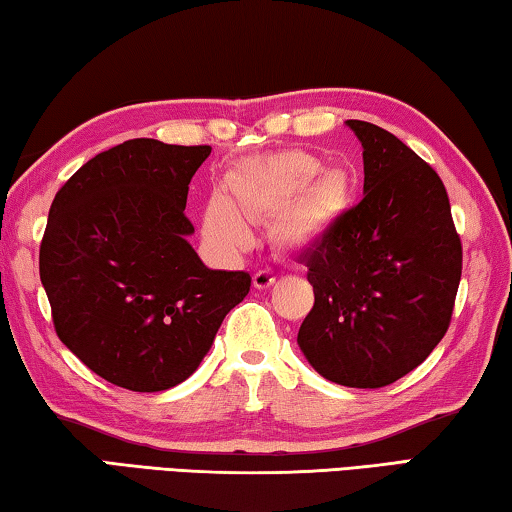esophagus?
Masks as SVG:
<instances>
[{
  "label": "esophagus",
  "instance_id": "obj_1",
  "mask_svg": "<svg viewBox=\"0 0 512 512\" xmlns=\"http://www.w3.org/2000/svg\"><path fill=\"white\" fill-rule=\"evenodd\" d=\"M274 283H276V276L272 272L261 270V272L254 274V288L256 290H267L270 286H274Z\"/></svg>",
  "mask_w": 512,
  "mask_h": 512
}]
</instances>
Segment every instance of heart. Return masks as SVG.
I'll return each mask as SVG.
<instances>
[{
    "label": "heart",
    "mask_w": 512,
    "mask_h": 512,
    "mask_svg": "<svg viewBox=\"0 0 512 512\" xmlns=\"http://www.w3.org/2000/svg\"><path fill=\"white\" fill-rule=\"evenodd\" d=\"M224 192L204 206V236L222 251L249 247L245 220L267 224L281 247L299 251L315 245L354 201V181L342 170H326L320 156L288 149L238 167Z\"/></svg>",
    "instance_id": "b5f03b06"
}]
</instances>
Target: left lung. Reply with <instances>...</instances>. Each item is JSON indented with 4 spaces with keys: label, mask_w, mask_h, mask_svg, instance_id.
<instances>
[{
    "label": "left lung",
    "mask_w": 512,
    "mask_h": 512,
    "mask_svg": "<svg viewBox=\"0 0 512 512\" xmlns=\"http://www.w3.org/2000/svg\"><path fill=\"white\" fill-rule=\"evenodd\" d=\"M363 145V201L301 258L315 292L297 345L317 374L383 388L445 338L463 247L429 163L376 124L347 120Z\"/></svg>",
    "instance_id": "left-lung-1"
}]
</instances>
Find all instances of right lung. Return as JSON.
Masks as SVG:
<instances>
[{"instance_id":"1","label":"right lung","mask_w":512,"mask_h":512,"mask_svg":"<svg viewBox=\"0 0 512 512\" xmlns=\"http://www.w3.org/2000/svg\"><path fill=\"white\" fill-rule=\"evenodd\" d=\"M211 154L136 138L79 167L56 192L40 245L54 329L83 365L133 392L197 370L247 272L211 270L188 236V183Z\"/></svg>"}]
</instances>
